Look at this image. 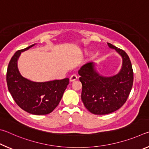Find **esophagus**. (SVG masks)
Segmentation results:
<instances>
[{"mask_svg":"<svg viewBox=\"0 0 149 149\" xmlns=\"http://www.w3.org/2000/svg\"><path fill=\"white\" fill-rule=\"evenodd\" d=\"M77 78H78V77H77L76 74H72L71 76H70V82L74 81V80H76L77 79Z\"/></svg>","mask_w":149,"mask_h":149,"instance_id":"1","label":"esophagus"}]
</instances>
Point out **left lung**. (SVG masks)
<instances>
[{
	"label": "left lung",
	"instance_id": "1",
	"mask_svg": "<svg viewBox=\"0 0 149 149\" xmlns=\"http://www.w3.org/2000/svg\"><path fill=\"white\" fill-rule=\"evenodd\" d=\"M122 57V69L113 77L101 76L93 62L85 64L79 70L82 84L81 99L90 113L107 114L118 110L126 103L134 82V72L130 57L123 49L107 43Z\"/></svg>",
	"mask_w": 149,
	"mask_h": 149
}]
</instances>
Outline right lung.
I'll use <instances>...</instances> for the list:
<instances>
[{
	"label": "right lung",
	"mask_w": 149,
	"mask_h": 149,
	"mask_svg": "<svg viewBox=\"0 0 149 149\" xmlns=\"http://www.w3.org/2000/svg\"><path fill=\"white\" fill-rule=\"evenodd\" d=\"M35 44L17 51L10 59L6 72L8 88L17 105L23 110L35 115L52 113L61 101L69 83L68 78L44 82H33L23 77L17 68L22 52Z\"/></svg>",
	"instance_id": "obj_1"
}]
</instances>
